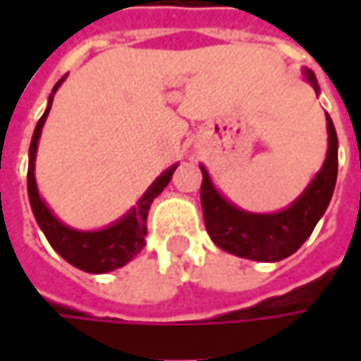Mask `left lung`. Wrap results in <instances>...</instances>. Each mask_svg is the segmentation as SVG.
<instances>
[{
    "instance_id": "1",
    "label": "left lung",
    "mask_w": 361,
    "mask_h": 361,
    "mask_svg": "<svg viewBox=\"0 0 361 361\" xmlns=\"http://www.w3.org/2000/svg\"><path fill=\"white\" fill-rule=\"evenodd\" d=\"M315 94H319L317 78L312 70H303ZM327 154L324 166L313 176L307 188L283 211L249 213L227 201L213 185L209 171L201 164V204L204 227L216 247L231 255L251 261H281L293 255L315 229L331 201L338 178V134L326 114Z\"/></svg>"
}]
</instances>
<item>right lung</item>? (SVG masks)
Wrapping results in <instances>:
<instances>
[{"label":"right lung","instance_id":"add662e5","mask_svg":"<svg viewBox=\"0 0 361 361\" xmlns=\"http://www.w3.org/2000/svg\"><path fill=\"white\" fill-rule=\"evenodd\" d=\"M63 78L54 86V90L48 98V108L44 116L35 124L32 145H30V164H27V195L30 204L34 211L35 221L39 229L44 231L48 243L60 253V255L78 269L86 273H108V271L124 267L128 261L138 255L145 247L146 237V216L152 201L162 192L173 178V173L178 164L169 166L159 178L146 188V192L138 199L126 215H122L118 221L98 231H78L63 225L58 216L49 211V207L39 197V190L35 185V154H37V142L42 136L44 122L48 118L49 108L54 102V94L58 92Z\"/></svg>","mask_w":361,"mask_h":361}]
</instances>
